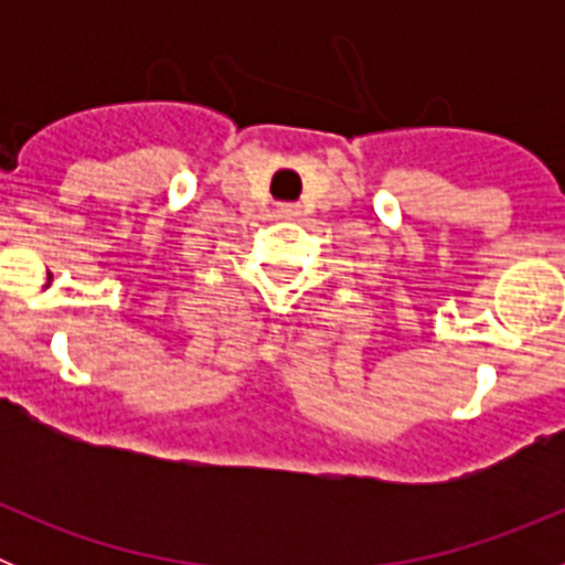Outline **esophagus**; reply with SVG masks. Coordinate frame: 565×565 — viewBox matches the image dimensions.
<instances>
[{
	"instance_id": "1",
	"label": "esophagus",
	"mask_w": 565,
	"mask_h": 565,
	"mask_svg": "<svg viewBox=\"0 0 565 565\" xmlns=\"http://www.w3.org/2000/svg\"><path fill=\"white\" fill-rule=\"evenodd\" d=\"M279 217H299V203H279Z\"/></svg>"
}]
</instances>
